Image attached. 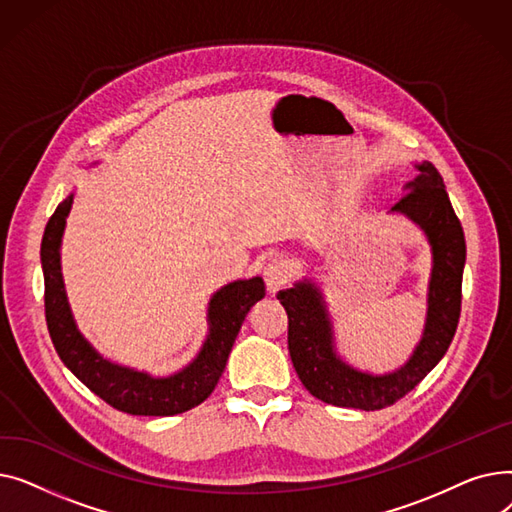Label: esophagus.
<instances>
[{
    "mask_svg": "<svg viewBox=\"0 0 512 512\" xmlns=\"http://www.w3.org/2000/svg\"><path fill=\"white\" fill-rule=\"evenodd\" d=\"M290 278V270H288V263L284 259H272L263 267V280L267 290L272 294H276Z\"/></svg>",
    "mask_w": 512,
    "mask_h": 512,
    "instance_id": "esophagus-1",
    "label": "esophagus"
}]
</instances>
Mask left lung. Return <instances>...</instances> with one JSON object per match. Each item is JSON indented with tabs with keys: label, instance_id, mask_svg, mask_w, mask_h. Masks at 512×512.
I'll return each instance as SVG.
<instances>
[{
	"label": "left lung",
	"instance_id": "8db88e82",
	"mask_svg": "<svg viewBox=\"0 0 512 512\" xmlns=\"http://www.w3.org/2000/svg\"><path fill=\"white\" fill-rule=\"evenodd\" d=\"M405 184V195L390 209L417 224L432 247V276L427 284V315L419 344L396 371L373 375L340 359L324 294L311 280L280 290L288 313V351L303 386L334 407L378 411L409 394L446 355L461 317L465 270V234L448 199L440 172L423 161Z\"/></svg>",
	"mask_w": 512,
	"mask_h": 512
}]
</instances>
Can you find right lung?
Listing matches in <instances>:
<instances>
[{
  "instance_id": "1",
  "label": "right lung",
  "mask_w": 512,
  "mask_h": 512,
  "mask_svg": "<svg viewBox=\"0 0 512 512\" xmlns=\"http://www.w3.org/2000/svg\"><path fill=\"white\" fill-rule=\"evenodd\" d=\"M72 199L74 193L53 211L41 240L45 319L60 359L91 392L128 415L168 417L201 405L220 382L232 344L249 309L265 297L263 280L259 276L236 280L213 294L207 309V338L199 355L184 369L166 378H153L147 371L107 361L78 332L64 288L60 247Z\"/></svg>"
}]
</instances>
